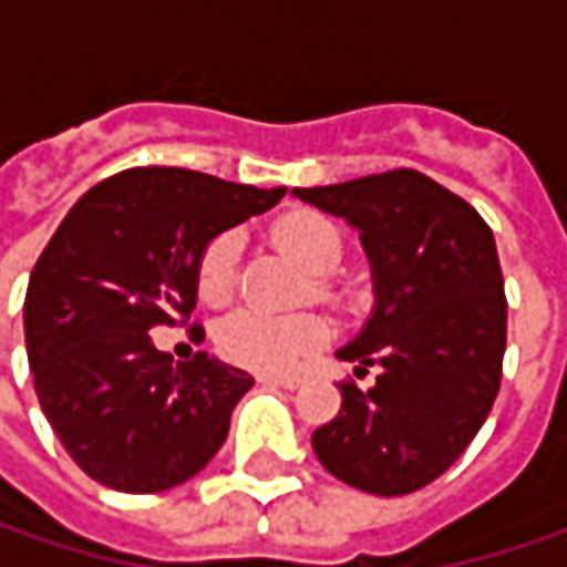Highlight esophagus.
Segmentation results:
<instances>
[{
  "instance_id": "obj_1",
  "label": "esophagus",
  "mask_w": 567,
  "mask_h": 567,
  "mask_svg": "<svg viewBox=\"0 0 567 567\" xmlns=\"http://www.w3.org/2000/svg\"><path fill=\"white\" fill-rule=\"evenodd\" d=\"M259 384H272V388H285L295 391L301 384V378H279V374H259Z\"/></svg>"
}]
</instances>
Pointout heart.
<instances>
[{
    "instance_id": "heart-1",
    "label": "heart",
    "mask_w": 567,
    "mask_h": 567,
    "mask_svg": "<svg viewBox=\"0 0 567 567\" xmlns=\"http://www.w3.org/2000/svg\"><path fill=\"white\" fill-rule=\"evenodd\" d=\"M272 243L285 249L305 272H311V295L318 301H338L331 272L344 259L341 226L318 209H291L272 223ZM239 233H216L196 262V291L206 305H226L239 279ZM328 344V321L318 311L266 315L256 308H239L226 315L216 328V348L226 361L259 371L288 374Z\"/></svg>"
}]
</instances>
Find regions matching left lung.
Here are the masks:
<instances>
[{"mask_svg":"<svg viewBox=\"0 0 567 567\" xmlns=\"http://www.w3.org/2000/svg\"><path fill=\"white\" fill-rule=\"evenodd\" d=\"M305 203L361 229L378 308L341 348L361 391L341 381V410L311 433L315 456L341 483L406 496L440 480L486 423L503 381L506 291L486 219L416 171L298 186Z\"/></svg>","mask_w":567,"mask_h":567,"instance_id":"obj_1","label":"left lung"}]
</instances>
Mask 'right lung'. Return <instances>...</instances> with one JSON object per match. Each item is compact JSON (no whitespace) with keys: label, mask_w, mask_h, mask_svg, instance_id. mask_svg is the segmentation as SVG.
<instances>
[{"label":"right lung","mask_w":567,"mask_h":567,"mask_svg":"<svg viewBox=\"0 0 567 567\" xmlns=\"http://www.w3.org/2000/svg\"><path fill=\"white\" fill-rule=\"evenodd\" d=\"M256 189L179 167H134L91 186L61 219L25 291L39 403L68 456L117 493H164L226 443L252 378L193 354L173 364L157 328L189 324L203 246L276 206ZM203 341V324H189Z\"/></svg>","instance_id":"1"}]
</instances>
